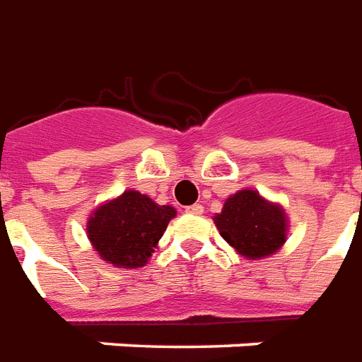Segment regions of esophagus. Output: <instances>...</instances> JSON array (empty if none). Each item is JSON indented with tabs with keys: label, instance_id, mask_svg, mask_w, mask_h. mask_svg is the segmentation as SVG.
I'll list each match as a JSON object with an SVG mask.
<instances>
[{
	"label": "esophagus",
	"instance_id": "34e87169",
	"mask_svg": "<svg viewBox=\"0 0 362 362\" xmlns=\"http://www.w3.org/2000/svg\"><path fill=\"white\" fill-rule=\"evenodd\" d=\"M185 210L189 214H202V212H204V209H202L201 204H191V206H187Z\"/></svg>",
	"mask_w": 362,
	"mask_h": 362
}]
</instances>
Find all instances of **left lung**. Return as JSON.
I'll list each match as a JSON object with an SVG mask.
<instances>
[{
	"mask_svg": "<svg viewBox=\"0 0 362 362\" xmlns=\"http://www.w3.org/2000/svg\"><path fill=\"white\" fill-rule=\"evenodd\" d=\"M222 238L250 259L269 257L286 240V216L281 206L271 204L257 191H238L220 214L214 216Z\"/></svg>",
	"mask_w": 362,
	"mask_h": 362,
	"instance_id": "obj_1",
	"label": "left lung"
}]
</instances>
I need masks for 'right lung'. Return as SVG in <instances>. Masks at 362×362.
I'll return each instance as SVG.
<instances>
[{
    "instance_id": "right-lung-1",
    "label": "right lung",
    "mask_w": 362,
    "mask_h": 362,
    "mask_svg": "<svg viewBox=\"0 0 362 362\" xmlns=\"http://www.w3.org/2000/svg\"><path fill=\"white\" fill-rule=\"evenodd\" d=\"M173 216V206H160L138 191H124L95 210L87 235L101 259L115 267H142Z\"/></svg>"
}]
</instances>
